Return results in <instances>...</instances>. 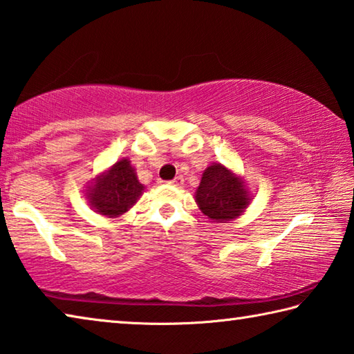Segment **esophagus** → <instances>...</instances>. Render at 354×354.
Segmentation results:
<instances>
[{"label":"esophagus","mask_w":354,"mask_h":354,"mask_svg":"<svg viewBox=\"0 0 354 354\" xmlns=\"http://www.w3.org/2000/svg\"><path fill=\"white\" fill-rule=\"evenodd\" d=\"M183 177L182 176H178V177H176V178H174V180H171L169 182V185H172V187H182V185H183Z\"/></svg>","instance_id":"1"}]
</instances>
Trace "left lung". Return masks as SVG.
I'll return each instance as SVG.
<instances>
[{
    "mask_svg": "<svg viewBox=\"0 0 354 354\" xmlns=\"http://www.w3.org/2000/svg\"><path fill=\"white\" fill-rule=\"evenodd\" d=\"M194 199L201 212L213 222L238 219L252 202L244 178L221 163H212L202 174Z\"/></svg>",
    "mask_w": 354,
    "mask_h": 354,
    "instance_id": "1",
    "label": "left lung"
}]
</instances>
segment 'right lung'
I'll list each match as a JSON object with an SVG mask.
<instances>
[{"mask_svg": "<svg viewBox=\"0 0 354 354\" xmlns=\"http://www.w3.org/2000/svg\"><path fill=\"white\" fill-rule=\"evenodd\" d=\"M145 191L129 158H121L93 178L85 189L88 205L105 218H120L132 208Z\"/></svg>", "mask_w": 354, "mask_h": 354, "instance_id": "right-lung-1", "label": "right lung"}]
</instances>
